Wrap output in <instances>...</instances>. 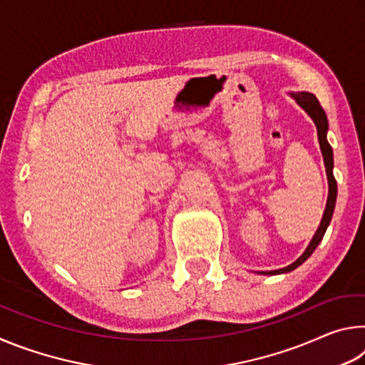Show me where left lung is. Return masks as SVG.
Listing matches in <instances>:
<instances>
[{"mask_svg": "<svg viewBox=\"0 0 365 365\" xmlns=\"http://www.w3.org/2000/svg\"><path fill=\"white\" fill-rule=\"evenodd\" d=\"M289 96H292L293 100L298 103V106L301 109L306 110V114L311 117L314 123H316L320 151H322L327 178H329V197H327V206H325V211H324V215H322V220H320V225L317 228V232L314 233L311 243L307 245V248L304 250V252H302V255L298 259H296L294 262L287 265V267L277 269V270L259 272V274H262V275L287 274V272H292L296 267H299V265L304 262L314 251H316L319 243L322 242L327 228H329V225H330L333 211H335V202H336V180H335V177H333V151H331V146L329 145V141H327V132H329V120H327L325 110L322 109V106H320L317 98L314 96L312 93H307V91H299V93H289Z\"/></svg>", "mask_w": 365, "mask_h": 365, "instance_id": "left-lung-1", "label": "left lung"}]
</instances>
